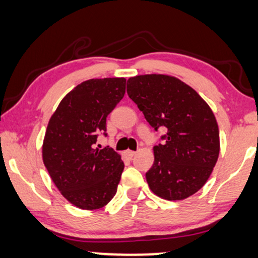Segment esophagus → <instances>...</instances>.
<instances>
[{
    "label": "esophagus",
    "instance_id": "34e87169",
    "mask_svg": "<svg viewBox=\"0 0 258 258\" xmlns=\"http://www.w3.org/2000/svg\"><path fill=\"white\" fill-rule=\"evenodd\" d=\"M135 154H136V152H134V150H129V149L125 150V152H124V155L128 156V158H133Z\"/></svg>",
    "mask_w": 258,
    "mask_h": 258
}]
</instances>
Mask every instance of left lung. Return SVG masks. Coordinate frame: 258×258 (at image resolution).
Wrapping results in <instances>:
<instances>
[{"instance_id": "1", "label": "left lung", "mask_w": 258, "mask_h": 258, "mask_svg": "<svg viewBox=\"0 0 258 258\" xmlns=\"http://www.w3.org/2000/svg\"><path fill=\"white\" fill-rule=\"evenodd\" d=\"M126 92L154 129H167L155 146L146 179L154 195L183 200L209 180L219 156L218 123L195 89L168 75H141L128 79Z\"/></svg>"}]
</instances>
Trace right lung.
<instances>
[{
    "instance_id": "obj_1",
    "label": "right lung",
    "mask_w": 258,
    "mask_h": 258,
    "mask_svg": "<svg viewBox=\"0 0 258 258\" xmlns=\"http://www.w3.org/2000/svg\"><path fill=\"white\" fill-rule=\"evenodd\" d=\"M125 78L89 79L59 103L48 121L42 161L63 198L82 210L105 206L117 192L124 163L111 148H95L106 117L125 93Z\"/></svg>"
}]
</instances>
